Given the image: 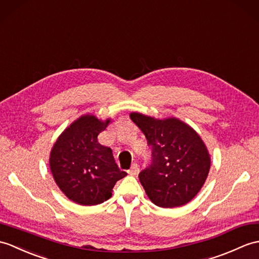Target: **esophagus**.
I'll return each instance as SVG.
<instances>
[{"instance_id": "esophagus-1", "label": "esophagus", "mask_w": 259, "mask_h": 259, "mask_svg": "<svg viewBox=\"0 0 259 259\" xmlns=\"http://www.w3.org/2000/svg\"><path fill=\"white\" fill-rule=\"evenodd\" d=\"M138 171H139V165H138L137 163H134V164L131 165L130 170L128 171V173L130 174V176H137Z\"/></svg>"}]
</instances>
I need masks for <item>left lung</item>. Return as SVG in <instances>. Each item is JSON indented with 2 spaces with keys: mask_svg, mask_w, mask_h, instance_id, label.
Wrapping results in <instances>:
<instances>
[{
  "mask_svg": "<svg viewBox=\"0 0 259 259\" xmlns=\"http://www.w3.org/2000/svg\"><path fill=\"white\" fill-rule=\"evenodd\" d=\"M130 118L152 150L151 163L139 173L150 200L166 208L189 203L205 182L211 165L200 136L176 118L157 120L137 112Z\"/></svg>",
  "mask_w": 259,
  "mask_h": 259,
  "instance_id": "8db88e82",
  "label": "left lung"
}]
</instances>
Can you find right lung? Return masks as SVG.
Returning <instances> with one entry per match:
<instances>
[{
	"instance_id": "right-lung-1",
	"label": "right lung",
	"mask_w": 259,
	"mask_h": 259,
	"mask_svg": "<svg viewBox=\"0 0 259 259\" xmlns=\"http://www.w3.org/2000/svg\"><path fill=\"white\" fill-rule=\"evenodd\" d=\"M109 123L82 116L66 129L51 152L50 165L58 188L80 205H97L111 196L116 182L127 176L118 167L112 150L98 135Z\"/></svg>"
}]
</instances>
